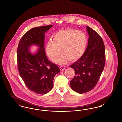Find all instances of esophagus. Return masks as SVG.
Segmentation results:
<instances>
[{
	"instance_id": "obj_1",
	"label": "esophagus",
	"mask_w": 122,
	"mask_h": 122,
	"mask_svg": "<svg viewBox=\"0 0 122 122\" xmlns=\"http://www.w3.org/2000/svg\"><path fill=\"white\" fill-rule=\"evenodd\" d=\"M60 69L61 70V71H63L64 70H65V68L64 67V66H60Z\"/></svg>"
}]
</instances>
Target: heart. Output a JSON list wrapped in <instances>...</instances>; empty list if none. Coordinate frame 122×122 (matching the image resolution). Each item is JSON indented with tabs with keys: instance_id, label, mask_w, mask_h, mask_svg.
<instances>
[{
	"instance_id": "1",
	"label": "heart",
	"mask_w": 122,
	"mask_h": 122,
	"mask_svg": "<svg viewBox=\"0 0 122 122\" xmlns=\"http://www.w3.org/2000/svg\"><path fill=\"white\" fill-rule=\"evenodd\" d=\"M87 37L82 31L74 29L59 31L52 37V41L46 45L47 53L50 58L54 60L59 55L61 50L63 53L56 61L66 64L68 59L74 61L81 57L86 48Z\"/></svg>"
}]
</instances>
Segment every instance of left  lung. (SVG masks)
<instances>
[{
  "instance_id": "8db88e82",
  "label": "left lung",
  "mask_w": 122,
  "mask_h": 122,
  "mask_svg": "<svg viewBox=\"0 0 122 122\" xmlns=\"http://www.w3.org/2000/svg\"><path fill=\"white\" fill-rule=\"evenodd\" d=\"M89 39L84 53L70 65L75 76L70 81L71 89L80 94L86 93L96 86L104 70L106 61L103 41L93 29L86 26Z\"/></svg>"
}]
</instances>
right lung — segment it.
<instances>
[{"mask_svg": "<svg viewBox=\"0 0 122 122\" xmlns=\"http://www.w3.org/2000/svg\"><path fill=\"white\" fill-rule=\"evenodd\" d=\"M52 26L48 25L30 30L21 37L18 46L19 74L29 90L38 94L50 92L55 76L60 72L57 65L47 59L44 48L45 33ZM32 45L40 47L34 55L29 51V47Z\"/></svg>", "mask_w": 122, "mask_h": 122, "instance_id": "add662e5", "label": "right lung"}]
</instances>
